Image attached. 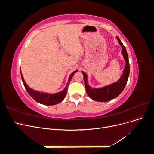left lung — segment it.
<instances>
[{"label": "left lung", "mask_w": 154, "mask_h": 154, "mask_svg": "<svg viewBox=\"0 0 154 154\" xmlns=\"http://www.w3.org/2000/svg\"><path fill=\"white\" fill-rule=\"evenodd\" d=\"M117 39L118 40V42L122 47V52L126 61V66L124 69L123 74L117 82L102 88H92L88 85L87 83V74L84 72H82L83 74V80H84L85 89L87 95L90 98L93 100L100 102H106L115 98V97L118 96L121 94V92L123 91L124 88L125 87V85L127 83L130 73V66L128 54L125 45L123 44L122 41L120 40L118 37H117Z\"/></svg>", "instance_id": "left-lung-1"}]
</instances>
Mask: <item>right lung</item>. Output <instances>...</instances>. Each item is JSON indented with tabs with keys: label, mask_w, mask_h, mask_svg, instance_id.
<instances>
[{
	"label": "right lung",
	"mask_w": 154,
	"mask_h": 154,
	"mask_svg": "<svg viewBox=\"0 0 154 154\" xmlns=\"http://www.w3.org/2000/svg\"><path fill=\"white\" fill-rule=\"evenodd\" d=\"M76 72H78V71H74L71 74V75H70V76L69 78V80H68V82L67 83V85L66 87H65L64 90L62 91V92L56 93V94H46V93L40 92L38 91H33L32 89H31V88H29V87L26 84L24 80V78H23L22 74H21V78H22V82H23V83H24V85L26 88V91H27V92L29 93V94L36 101L38 102V103H40L43 104V105H54L56 104L60 103V102H62L63 100L65 97H66V96L67 94L69 83L70 81H71V78L73 76L74 74H75Z\"/></svg>",
	"instance_id": "add662e5"
}]
</instances>
